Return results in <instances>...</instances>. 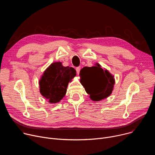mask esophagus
<instances>
[{
    "instance_id": "1",
    "label": "esophagus",
    "mask_w": 155,
    "mask_h": 155,
    "mask_svg": "<svg viewBox=\"0 0 155 155\" xmlns=\"http://www.w3.org/2000/svg\"><path fill=\"white\" fill-rule=\"evenodd\" d=\"M80 67H77V68H76V71H77V74H78L79 73H80Z\"/></svg>"
}]
</instances>
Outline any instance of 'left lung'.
I'll list each match as a JSON object with an SVG mask.
<instances>
[{
    "label": "left lung",
    "instance_id": "8db88e82",
    "mask_svg": "<svg viewBox=\"0 0 155 155\" xmlns=\"http://www.w3.org/2000/svg\"><path fill=\"white\" fill-rule=\"evenodd\" d=\"M80 83L93 101H100L112 94L115 80L108 70L96 63L93 67H84L80 72Z\"/></svg>",
    "mask_w": 155,
    "mask_h": 155
}]
</instances>
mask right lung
I'll return each mask as SVG.
<instances>
[{
	"mask_svg": "<svg viewBox=\"0 0 155 155\" xmlns=\"http://www.w3.org/2000/svg\"><path fill=\"white\" fill-rule=\"evenodd\" d=\"M76 75V71L61 62L51 64L44 71L39 81L40 93L50 104L59 102L65 95L68 84Z\"/></svg>",
	"mask_w": 155,
	"mask_h": 155,
	"instance_id": "add662e5",
	"label": "right lung"
}]
</instances>
